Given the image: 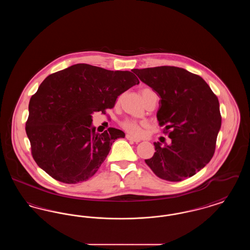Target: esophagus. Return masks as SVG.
Returning a JSON list of instances; mask_svg holds the SVG:
<instances>
[{"label":"esophagus","instance_id":"1","mask_svg":"<svg viewBox=\"0 0 250 250\" xmlns=\"http://www.w3.org/2000/svg\"><path fill=\"white\" fill-rule=\"evenodd\" d=\"M125 138L127 139V140H129V141H132V142H134V143H139L141 142V140L140 139H137V138H134V137H132L130 135H126L125 136Z\"/></svg>","mask_w":250,"mask_h":250}]
</instances>
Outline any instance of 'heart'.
I'll list each match as a JSON object with an SVG mask.
<instances>
[{"mask_svg":"<svg viewBox=\"0 0 250 250\" xmlns=\"http://www.w3.org/2000/svg\"><path fill=\"white\" fill-rule=\"evenodd\" d=\"M154 93L153 90L149 88H144L142 90V95H143V100L144 98L150 94ZM143 123H139L135 120H125L122 123V126L125 131H127L129 134L133 136H141L143 134Z\"/></svg>","mask_w":250,"mask_h":250,"instance_id":"obj_1","label":"heart"}]
</instances>
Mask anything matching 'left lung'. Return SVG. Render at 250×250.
Wrapping results in <instances>:
<instances>
[{"label": "left lung", "instance_id": "8db88e82", "mask_svg": "<svg viewBox=\"0 0 250 250\" xmlns=\"http://www.w3.org/2000/svg\"><path fill=\"white\" fill-rule=\"evenodd\" d=\"M160 96L156 113L170 142L154 143L155 153L145 159L156 176L179 182L196 174L213 157L221 127L219 102L198 75L176 66L133 69Z\"/></svg>", "mask_w": 250, "mask_h": 250}]
</instances>
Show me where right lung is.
<instances>
[{"label":"right lung","mask_w":250,"mask_h":250,"mask_svg":"<svg viewBox=\"0 0 250 250\" xmlns=\"http://www.w3.org/2000/svg\"><path fill=\"white\" fill-rule=\"evenodd\" d=\"M139 83L132 72L86 63L49 75L30 100L26 123L36 164L65 184L91 178L114 141L125 137L112 127L95 133L93 114L113 107L121 94Z\"/></svg>","instance_id":"1"}]
</instances>
